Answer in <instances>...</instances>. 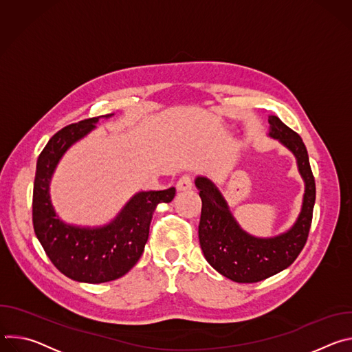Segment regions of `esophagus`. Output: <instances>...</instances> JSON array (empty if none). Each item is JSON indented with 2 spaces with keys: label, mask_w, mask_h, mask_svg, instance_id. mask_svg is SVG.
I'll return each instance as SVG.
<instances>
[{
  "label": "esophagus",
  "mask_w": 352,
  "mask_h": 352,
  "mask_svg": "<svg viewBox=\"0 0 352 352\" xmlns=\"http://www.w3.org/2000/svg\"><path fill=\"white\" fill-rule=\"evenodd\" d=\"M192 189V178L189 175H182L177 181V190L178 192H186Z\"/></svg>",
  "instance_id": "34e87169"
}]
</instances>
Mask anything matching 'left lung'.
I'll use <instances>...</instances> for the list:
<instances>
[{
	"mask_svg": "<svg viewBox=\"0 0 352 352\" xmlns=\"http://www.w3.org/2000/svg\"><path fill=\"white\" fill-rule=\"evenodd\" d=\"M269 136L294 155L305 182L302 208L287 231L267 238L246 232L232 216L220 189L208 177L197 175L195 179L202 199L200 248L210 266L235 283H258L287 269L302 250L312 223L316 186L307 147L300 136L278 117L269 116Z\"/></svg>",
	"mask_w": 352,
	"mask_h": 352,
	"instance_id": "8db88e82",
	"label": "left lung"
}]
</instances>
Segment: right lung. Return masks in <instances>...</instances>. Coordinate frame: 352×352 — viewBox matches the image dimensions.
<instances>
[{
    "instance_id": "1",
    "label": "right lung",
    "mask_w": 352,
    "mask_h": 352,
    "mask_svg": "<svg viewBox=\"0 0 352 352\" xmlns=\"http://www.w3.org/2000/svg\"><path fill=\"white\" fill-rule=\"evenodd\" d=\"M102 117L68 125L50 139L37 159L33 185V227L44 252L63 274L89 284L117 280L136 265L156 206L171 202L175 196L174 186L138 192L103 226H75L58 217L50 196L54 171L67 150L87 136Z\"/></svg>"
}]
</instances>
